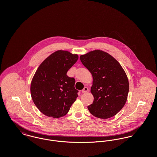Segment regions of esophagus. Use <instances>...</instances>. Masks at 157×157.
Listing matches in <instances>:
<instances>
[{
	"instance_id": "esophagus-1",
	"label": "esophagus",
	"mask_w": 157,
	"mask_h": 157,
	"mask_svg": "<svg viewBox=\"0 0 157 157\" xmlns=\"http://www.w3.org/2000/svg\"><path fill=\"white\" fill-rule=\"evenodd\" d=\"M88 91V88L87 87H85L83 90H82V92L83 93H85Z\"/></svg>"
}]
</instances>
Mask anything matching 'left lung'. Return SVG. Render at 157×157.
<instances>
[{
    "instance_id": "left-lung-1",
    "label": "left lung",
    "mask_w": 157,
    "mask_h": 157,
    "mask_svg": "<svg viewBox=\"0 0 157 157\" xmlns=\"http://www.w3.org/2000/svg\"><path fill=\"white\" fill-rule=\"evenodd\" d=\"M80 59L93 77L90 92L94 99L88 110L99 118H111L127 101L129 82L125 72L117 60L102 51L82 55Z\"/></svg>"
}]
</instances>
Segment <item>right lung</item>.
Segmentation results:
<instances>
[{
	"mask_svg": "<svg viewBox=\"0 0 157 157\" xmlns=\"http://www.w3.org/2000/svg\"><path fill=\"white\" fill-rule=\"evenodd\" d=\"M78 59L67 51L52 53L39 65L30 85L32 99L38 109L49 117L65 116L78 97L75 80L67 75Z\"/></svg>",
	"mask_w": 157,
	"mask_h": 157,
	"instance_id": "obj_1",
	"label": "right lung"
}]
</instances>
